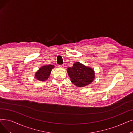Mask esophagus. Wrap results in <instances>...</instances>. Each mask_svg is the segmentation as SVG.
<instances>
[{"label": "esophagus", "mask_w": 133, "mask_h": 133, "mask_svg": "<svg viewBox=\"0 0 133 133\" xmlns=\"http://www.w3.org/2000/svg\"><path fill=\"white\" fill-rule=\"evenodd\" d=\"M58 67H59V68H64V65H59V66H58Z\"/></svg>", "instance_id": "34e87169"}]
</instances>
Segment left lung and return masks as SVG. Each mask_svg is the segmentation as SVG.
I'll list each match as a JSON object with an SVG mask.
<instances>
[{"label":"left lung","instance_id":"1","mask_svg":"<svg viewBox=\"0 0 133 133\" xmlns=\"http://www.w3.org/2000/svg\"><path fill=\"white\" fill-rule=\"evenodd\" d=\"M67 71L72 84L79 88L90 84L95 78L93 69L79 62L74 63L72 67L67 68Z\"/></svg>","mask_w":133,"mask_h":133}]
</instances>
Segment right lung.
I'll use <instances>...</instances> for the list:
<instances>
[{"label":"right lung","mask_w":133,"mask_h":133,"mask_svg":"<svg viewBox=\"0 0 133 133\" xmlns=\"http://www.w3.org/2000/svg\"><path fill=\"white\" fill-rule=\"evenodd\" d=\"M55 66L52 65H44L41 67L35 74V78L42 82L47 80L50 76L51 70Z\"/></svg>","instance_id":"add662e5"}]
</instances>
